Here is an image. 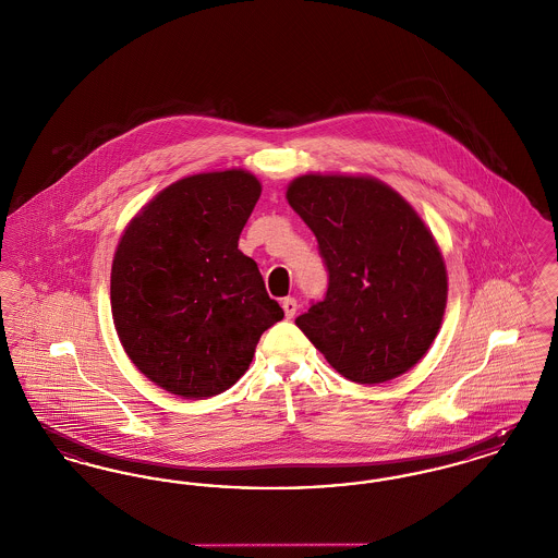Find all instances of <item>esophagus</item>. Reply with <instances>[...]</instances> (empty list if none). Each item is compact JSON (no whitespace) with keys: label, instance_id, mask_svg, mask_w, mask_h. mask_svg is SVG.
<instances>
[{"label":"esophagus","instance_id":"obj_1","mask_svg":"<svg viewBox=\"0 0 558 558\" xmlns=\"http://www.w3.org/2000/svg\"><path fill=\"white\" fill-rule=\"evenodd\" d=\"M296 299L294 296H287L284 301H282V310H284V316L291 319L294 318V314H296Z\"/></svg>","mask_w":558,"mask_h":558}]
</instances>
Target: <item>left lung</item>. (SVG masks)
Instances as JSON below:
<instances>
[{
    "instance_id": "obj_1",
    "label": "left lung",
    "mask_w": 558,
    "mask_h": 558,
    "mask_svg": "<svg viewBox=\"0 0 558 558\" xmlns=\"http://www.w3.org/2000/svg\"><path fill=\"white\" fill-rule=\"evenodd\" d=\"M287 198L328 271L324 299L294 324L353 383L410 371L437 337L448 299L446 264L423 219L371 178L310 173Z\"/></svg>"
}]
</instances>
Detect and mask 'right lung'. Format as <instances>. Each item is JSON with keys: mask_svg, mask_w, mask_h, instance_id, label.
<instances>
[{"mask_svg": "<svg viewBox=\"0 0 558 558\" xmlns=\"http://www.w3.org/2000/svg\"><path fill=\"white\" fill-rule=\"evenodd\" d=\"M259 196L257 178L240 169L192 175L133 217L117 246V335L137 371L173 396L230 389L262 335L284 318L257 264L239 251Z\"/></svg>", "mask_w": 558, "mask_h": 558, "instance_id": "1", "label": "right lung"}]
</instances>
